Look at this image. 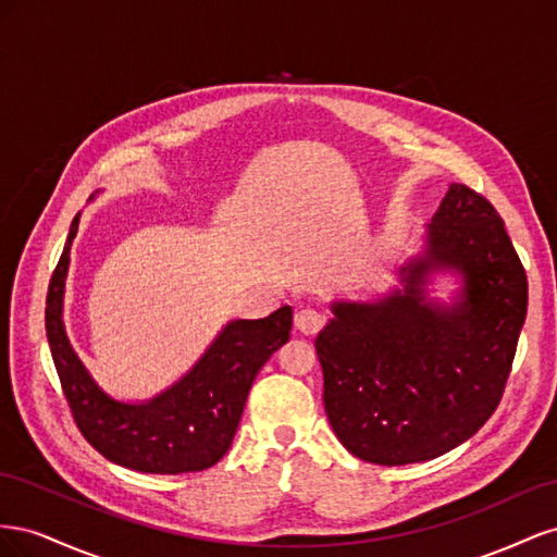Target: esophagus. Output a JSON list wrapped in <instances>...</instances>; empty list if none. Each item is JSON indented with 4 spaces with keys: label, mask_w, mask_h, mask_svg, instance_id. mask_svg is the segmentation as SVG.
<instances>
[{
    "label": "esophagus",
    "mask_w": 557,
    "mask_h": 557,
    "mask_svg": "<svg viewBox=\"0 0 557 557\" xmlns=\"http://www.w3.org/2000/svg\"><path fill=\"white\" fill-rule=\"evenodd\" d=\"M323 325H325V315L315 309H299L295 313V327L301 334H315Z\"/></svg>",
    "instance_id": "esophagus-1"
}]
</instances>
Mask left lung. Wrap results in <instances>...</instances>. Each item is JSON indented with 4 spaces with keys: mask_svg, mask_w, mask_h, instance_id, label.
I'll return each mask as SVG.
<instances>
[{
    "mask_svg": "<svg viewBox=\"0 0 557 557\" xmlns=\"http://www.w3.org/2000/svg\"><path fill=\"white\" fill-rule=\"evenodd\" d=\"M440 271L461 278L448 306L426 295ZM399 283L374 301H332L315 336L336 440L385 467L440 458L483 428L528 313V276L502 218L462 183L448 185Z\"/></svg>",
    "mask_w": 557,
    "mask_h": 557,
    "instance_id": "8db88e82",
    "label": "left lung"
}]
</instances>
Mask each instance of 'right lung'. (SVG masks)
Returning a JSON list of instances; mask_svg holds the SVG:
<instances>
[{
    "instance_id": "right-lung-1",
    "label": "right lung",
    "mask_w": 557,
    "mask_h": 557,
    "mask_svg": "<svg viewBox=\"0 0 557 557\" xmlns=\"http://www.w3.org/2000/svg\"><path fill=\"white\" fill-rule=\"evenodd\" d=\"M72 221L48 285L46 336L58 376L81 434L107 460L144 474H188L213 467L232 446L244 404L262 364L290 339L293 309L258 320H230L190 372L144 401L104 393L81 362L64 330V281L70 272Z\"/></svg>"
}]
</instances>
